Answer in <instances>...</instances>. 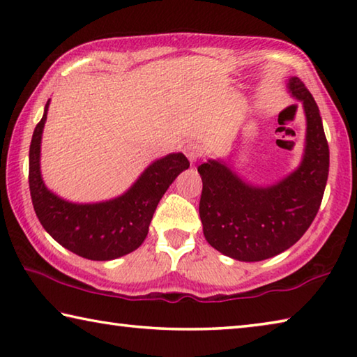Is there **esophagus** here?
Segmentation results:
<instances>
[{
	"label": "esophagus",
	"instance_id": "34e87169",
	"mask_svg": "<svg viewBox=\"0 0 357 357\" xmlns=\"http://www.w3.org/2000/svg\"><path fill=\"white\" fill-rule=\"evenodd\" d=\"M184 153H185V155H187V159L190 160V164H195V162L202 157L203 151H202V146H200V144H197V143H190V144H187V146H185Z\"/></svg>",
	"mask_w": 357,
	"mask_h": 357
}]
</instances>
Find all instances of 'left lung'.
I'll return each mask as SVG.
<instances>
[{
    "mask_svg": "<svg viewBox=\"0 0 357 357\" xmlns=\"http://www.w3.org/2000/svg\"><path fill=\"white\" fill-rule=\"evenodd\" d=\"M287 89L305 114L304 153L293 172L259 185L241 178L223 159H208L198 167L204 238L238 261H261L289 249L312 225L323 200L329 146L318 105L298 77L288 78Z\"/></svg>",
    "mask_w": 357,
    "mask_h": 357,
    "instance_id": "8db88e82",
    "label": "left lung"
}]
</instances>
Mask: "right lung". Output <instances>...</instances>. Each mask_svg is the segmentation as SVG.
I'll list each match as a JSON object with an SVG mask.
<instances>
[{"instance_id":"1","label":"right lung","mask_w":357,"mask_h":357,"mask_svg":"<svg viewBox=\"0 0 357 357\" xmlns=\"http://www.w3.org/2000/svg\"><path fill=\"white\" fill-rule=\"evenodd\" d=\"M50 99L29 146V192L40 225L64 249L94 261L137 250L146 239L154 211L179 173L189 168L183 153H170L144 168L128 190L104 202L77 203L48 189L40 172V144Z\"/></svg>"}]
</instances>
